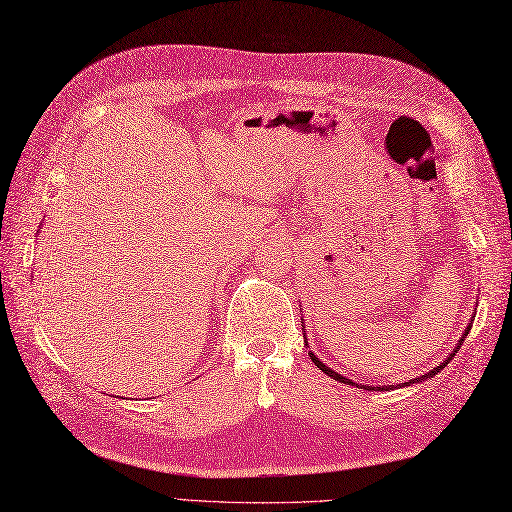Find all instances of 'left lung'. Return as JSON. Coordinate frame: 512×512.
<instances>
[{
    "label": "left lung",
    "mask_w": 512,
    "mask_h": 512,
    "mask_svg": "<svg viewBox=\"0 0 512 512\" xmlns=\"http://www.w3.org/2000/svg\"><path fill=\"white\" fill-rule=\"evenodd\" d=\"M469 331H471V326H467V331L463 333V337L458 339V344H456V348L452 350V355L448 357V361H443L441 365H437V368H432L428 374H424V376H417V378H413V381H409V383H400L398 387H404V385H413V383H422V381H426V378H432V376H435L439 370H443V368H445V363H450V359L454 357V352L463 346V342H465V337H467V333H469ZM309 357H311V361L316 363L318 368H320V370H322L326 376H331V378H335V381L344 383V385H355V383L350 381V378H346V376H342V374H337V372H335V370H331V368H326V365H324V363H322V361H320L316 355H313L311 350H309ZM361 389H365V385H361ZM368 389H370V387H368ZM372 389H376V391H383V389H385V391H387V389H393V385H389V387H372Z\"/></svg>",
    "instance_id": "8db88e82"
}]
</instances>
